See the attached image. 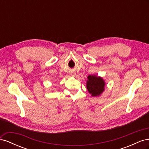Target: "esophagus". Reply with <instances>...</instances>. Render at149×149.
I'll return each instance as SVG.
<instances>
[{
  "instance_id": "esophagus-1",
  "label": "esophagus",
  "mask_w": 149,
  "mask_h": 149,
  "mask_svg": "<svg viewBox=\"0 0 149 149\" xmlns=\"http://www.w3.org/2000/svg\"><path fill=\"white\" fill-rule=\"evenodd\" d=\"M72 74H73V75H75V74H74H74H72V73H71V75H72Z\"/></svg>"
}]
</instances>
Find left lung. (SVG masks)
I'll return each instance as SVG.
<instances>
[{
  "label": "left lung",
  "mask_w": 149,
  "mask_h": 149,
  "mask_svg": "<svg viewBox=\"0 0 149 149\" xmlns=\"http://www.w3.org/2000/svg\"><path fill=\"white\" fill-rule=\"evenodd\" d=\"M105 81L101 76L95 74L89 75L86 81V88L93 97L100 96L105 90Z\"/></svg>",
  "instance_id": "1"
}]
</instances>
